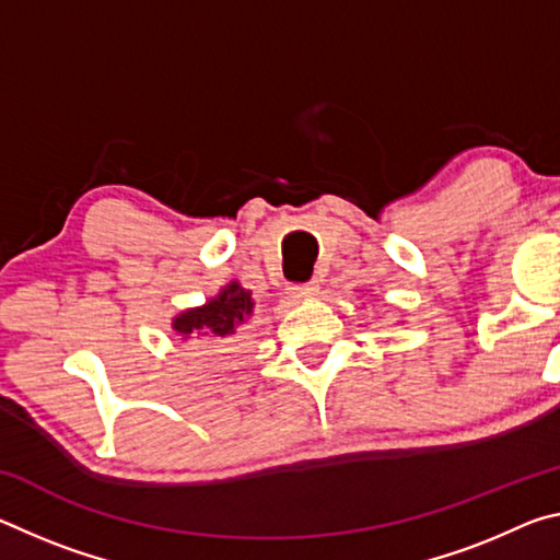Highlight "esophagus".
<instances>
[{
  "instance_id": "34e87169",
  "label": "esophagus",
  "mask_w": 560,
  "mask_h": 560,
  "mask_svg": "<svg viewBox=\"0 0 560 560\" xmlns=\"http://www.w3.org/2000/svg\"><path fill=\"white\" fill-rule=\"evenodd\" d=\"M318 291H320V287H318V279H311L308 283H303V287L299 289V291H293V301H303V299H314V296H318Z\"/></svg>"
}]
</instances>
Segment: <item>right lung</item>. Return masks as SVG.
Returning a JSON list of instances; mask_svg holds the SVG:
<instances>
[{
    "label": "right lung",
    "mask_w": 560,
    "mask_h": 560,
    "mask_svg": "<svg viewBox=\"0 0 560 560\" xmlns=\"http://www.w3.org/2000/svg\"><path fill=\"white\" fill-rule=\"evenodd\" d=\"M254 316L252 291L240 281H230L202 306L185 308L173 316V334L177 340H197L202 346H220L232 340L246 320Z\"/></svg>",
    "instance_id": "add662e5"
}]
</instances>
